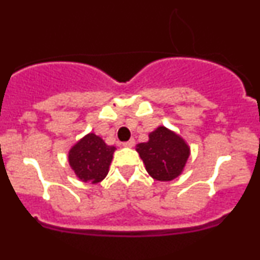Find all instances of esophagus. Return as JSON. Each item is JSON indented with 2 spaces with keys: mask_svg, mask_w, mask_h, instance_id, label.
<instances>
[{
  "mask_svg": "<svg viewBox=\"0 0 260 260\" xmlns=\"http://www.w3.org/2000/svg\"><path fill=\"white\" fill-rule=\"evenodd\" d=\"M134 144H136V140H134L133 138H131L129 140H127V142L123 143V147L132 148V147H134Z\"/></svg>",
  "mask_w": 260,
  "mask_h": 260,
  "instance_id": "esophagus-1",
  "label": "esophagus"
}]
</instances>
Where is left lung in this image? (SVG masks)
<instances>
[{"label":"left lung","instance_id":"1","mask_svg":"<svg viewBox=\"0 0 260 260\" xmlns=\"http://www.w3.org/2000/svg\"><path fill=\"white\" fill-rule=\"evenodd\" d=\"M137 151L148 174L157 181H172L180 176L189 156L186 142L162 126L149 134L147 143L137 145Z\"/></svg>","mask_w":260,"mask_h":260}]
</instances>
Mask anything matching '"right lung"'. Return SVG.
<instances>
[{"mask_svg": "<svg viewBox=\"0 0 260 260\" xmlns=\"http://www.w3.org/2000/svg\"><path fill=\"white\" fill-rule=\"evenodd\" d=\"M115 147L107 145L94 133L86 134L68 154L71 168L83 182L98 183L106 177Z\"/></svg>", "mask_w": 260, "mask_h": 260, "instance_id": "add662e5", "label": "right lung"}]
</instances>
